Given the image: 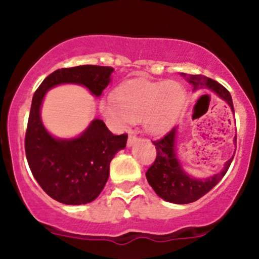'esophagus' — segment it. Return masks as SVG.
Instances as JSON below:
<instances>
[{"mask_svg": "<svg viewBox=\"0 0 259 259\" xmlns=\"http://www.w3.org/2000/svg\"><path fill=\"white\" fill-rule=\"evenodd\" d=\"M138 136H136L135 135V134H130V135H129V138H127V146H132V145L134 144V142H135V141H138Z\"/></svg>", "mask_w": 259, "mask_h": 259, "instance_id": "esophagus-1", "label": "esophagus"}]
</instances>
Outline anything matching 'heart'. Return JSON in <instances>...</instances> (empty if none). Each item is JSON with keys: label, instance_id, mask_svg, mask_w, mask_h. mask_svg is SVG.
<instances>
[{"label": "heart", "instance_id": "obj_1", "mask_svg": "<svg viewBox=\"0 0 259 259\" xmlns=\"http://www.w3.org/2000/svg\"><path fill=\"white\" fill-rule=\"evenodd\" d=\"M186 90L180 82L132 80L120 85L113 101H102L101 112L117 121L142 120L152 135L167 133L175 125L186 106Z\"/></svg>", "mask_w": 259, "mask_h": 259}]
</instances>
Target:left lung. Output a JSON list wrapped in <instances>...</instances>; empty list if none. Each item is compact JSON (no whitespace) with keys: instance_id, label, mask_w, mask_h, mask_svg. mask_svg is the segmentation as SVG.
I'll return each mask as SVG.
<instances>
[{"instance_id":"obj_1","label":"left lung","mask_w":259,"mask_h":259,"mask_svg":"<svg viewBox=\"0 0 259 259\" xmlns=\"http://www.w3.org/2000/svg\"><path fill=\"white\" fill-rule=\"evenodd\" d=\"M183 75L185 76V74ZM187 81L194 86V90H200V89L213 90L221 99L227 101L234 112L230 92L218 81L204 75H187ZM175 135H177V129L173 127L167 135H164V138L152 141L156 146L157 156L152 165L146 171V178L154 192L163 200L178 204L191 203L206 195L223 179L234 157H231L225 163L223 170L218 174L208 179H194L181 169L179 160L177 158Z\"/></svg>"}]
</instances>
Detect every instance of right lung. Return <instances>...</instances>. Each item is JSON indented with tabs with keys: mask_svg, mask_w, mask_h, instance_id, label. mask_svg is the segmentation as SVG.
Here are the masks:
<instances>
[{
	"mask_svg": "<svg viewBox=\"0 0 259 259\" xmlns=\"http://www.w3.org/2000/svg\"><path fill=\"white\" fill-rule=\"evenodd\" d=\"M113 72L112 67L102 65L62 68L50 74L32 97L25 133L26 159L38 185L61 203L85 204L101 194L108 180L109 163L125 147L127 135H114L102 120L95 119L79 138H52L40 118L44 96L53 86L72 82L86 86L99 97Z\"/></svg>",
	"mask_w": 259,
	"mask_h": 259,
	"instance_id": "obj_1",
	"label": "right lung"
}]
</instances>
